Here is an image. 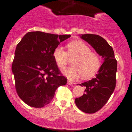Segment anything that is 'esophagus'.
<instances>
[{
	"label": "esophagus",
	"instance_id": "34e87169",
	"mask_svg": "<svg viewBox=\"0 0 132 132\" xmlns=\"http://www.w3.org/2000/svg\"><path fill=\"white\" fill-rule=\"evenodd\" d=\"M67 84H68L69 85H71V86H73V85H75V83L71 82V81H70V80H68V81H67Z\"/></svg>",
	"mask_w": 132,
	"mask_h": 132
}]
</instances>
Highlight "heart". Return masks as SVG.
<instances>
[{
	"mask_svg": "<svg viewBox=\"0 0 132 132\" xmlns=\"http://www.w3.org/2000/svg\"><path fill=\"white\" fill-rule=\"evenodd\" d=\"M67 52L61 46L54 50L53 56L56 64L63 69L69 63V57L73 58V66L65 69L63 73L68 79L74 80L81 75L82 79H89L98 71L101 66L100 56L91 52L90 48L83 42L73 41L67 45Z\"/></svg>",
	"mask_w": 132,
	"mask_h": 132,
	"instance_id": "heart-1",
	"label": "heart"
}]
</instances>
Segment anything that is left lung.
Listing matches in <instances>:
<instances>
[{
	"label": "left lung",
	"mask_w": 132,
	"mask_h": 132,
	"mask_svg": "<svg viewBox=\"0 0 132 132\" xmlns=\"http://www.w3.org/2000/svg\"><path fill=\"white\" fill-rule=\"evenodd\" d=\"M80 37L91 45L104 60L95 78L80 84L86 88L85 93L75 100L79 109L93 114L104 106L115 89L117 61L112 47L101 36L88 34L80 35Z\"/></svg>",
	"instance_id": "left-lung-1"
}]
</instances>
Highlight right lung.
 <instances>
[{
  "instance_id": "add662e5",
  "label": "right lung",
  "mask_w": 132,
  "mask_h": 132,
  "mask_svg": "<svg viewBox=\"0 0 132 132\" xmlns=\"http://www.w3.org/2000/svg\"><path fill=\"white\" fill-rule=\"evenodd\" d=\"M71 35L42 31L25 34L16 46L12 71L18 96L26 104L42 108L50 103L56 89L67 83L53 58L54 50Z\"/></svg>"
}]
</instances>
